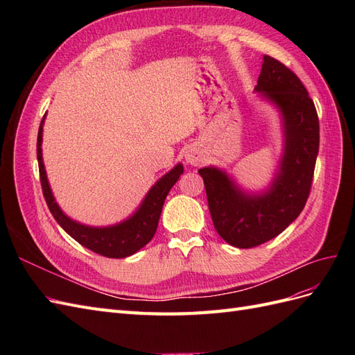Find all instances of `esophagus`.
Returning <instances> with one entry per match:
<instances>
[{"mask_svg": "<svg viewBox=\"0 0 355 355\" xmlns=\"http://www.w3.org/2000/svg\"><path fill=\"white\" fill-rule=\"evenodd\" d=\"M201 159H202V155L197 148H189L185 153V161L191 166H198L201 163Z\"/></svg>", "mask_w": 355, "mask_h": 355, "instance_id": "esophagus-1", "label": "esophagus"}]
</instances>
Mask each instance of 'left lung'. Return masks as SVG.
Returning a JSON list of instances; mask_svg holds the SVG:
<instances>
[{
  "label": "left lung",
  "mask_w": 355,
  "mask_h": 355,
  "mask_svg": "<svg viewBox=\"0 0 355 355\" xmlns=\"http://www.w3.org/2000/svg\"><path fill=\"white\" fill-rule=\"evenodd\" d=\"M254 90L277 106L283 120L284 148L271 185L254 194L243 191L218 167L198 170L214 228L239 249L270 241L299 216L313 184L320 145L314 102L295 72L265 55Z\"/></svg>",
  "instance_id": "left-lung-1"
}]
</instances>
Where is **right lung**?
Here are the masks:
<instances>
[{
  "label": "right lung",
  "mask_w": 355,
  "mask_h": 355,
  "mask_svg": "<svg viewBox=\"0 0 355 355\" xmlns=\"http://www.w3.org/2000/svg\"><path fill=\"white\" fill-rule=\"evenodd\" d=\"M44 118H42L38 130L37 158L42 194H44L46 202L53 214V218L56 219V222L75 241H78L81 245L87 247L89 250L94 253H99L106 257H112V259H121V257H127L136 253L137 250H141L144 245H146L153 240L158 227L159 214L161 210H163L164 200L171 187L176 184L180 175L184 173V166L179 163L178 166L171 168L168 173H166L159 180H157L155 185L148 191V194L144 198L141 206H139V209L130 218H127L125 220L116 225H111V227H87V225H83L68 218L58 206L55 197H53V192L50 189L46 175L44 163H42L41 151L42 124H44Z\"/></svg>",
  "instance_id": "1"
}]
</instances>
